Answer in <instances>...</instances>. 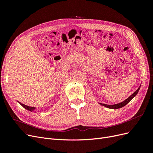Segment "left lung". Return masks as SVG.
I'll list each match as a JSON object with an SVG mask.
<instances>
[{
	"label": "left lung",
	"mask_w": 153,
	"mask_h": 153,
	"mask_svg": "<svg viewBox=\"0 0 153 153\" xmlns=\"http://www.w3.org/2000/svg\"><path fill=\"white\" fill-rule=\"evenodd\" d=\"M140 86L138 88L137 90L135 92H133V93L130 96L128 97V98L126 100H125L124 101H123V102H121V103H117V104H115V105H106V104H103V103H99L101 105H103V106H105V107L110 108V109H117V108H122V107H123V106H124L126 105H127L129 102V101H130L134 98V97H135L137 94V93L138 92V91L140 90Z\"/></svg>",
	"instance_id": "left-lung-1"
}]
</instances>
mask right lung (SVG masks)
Returning <instances> with one entry per match:
<instances>
[{
	"instance_id": "1",
	"label": "right lung",
	"mask_w": 153,
	"mask_h": 153,
	"mask_svg": "<svg viewBox=\"0 0 153 153\" xmlns=\"http://www.w3.org/2000/svg\"><path fill=\"white\" fill-rule=\"evenodd\" d=\"M18 103H19L23 106V107L27 109V110L30 111V112H33V111L36 109V108H35V107H33V106H29L25 105H24V104H22V103L19 102V101H18Z\"/></svg>"
}]
</instances>
